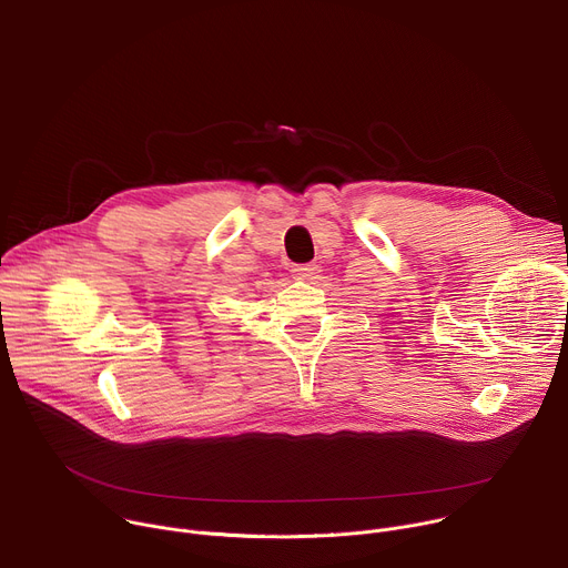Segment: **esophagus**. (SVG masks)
<instances>
[{
    "label": "esophagus",
    "instance_id": "obj_1",
    "mask_svg": "<svg viewBox=\"0 0 568 568\" xmlns=\"http://www.w3.org/2000/svg\"><path fill=\"white\" fill-rule=\"evenodd\" d=\"M316 274V267L314 265H294L292 267V276L296 281H312Z\"/></svg>",
    "mask_w": 568,
    "mask_h": 568
}]
</instances>
